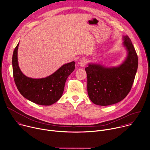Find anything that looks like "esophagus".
Instances as JSON below:
<instances>
[{
  "label": "esophagus",
  "mask_w": 150,
  "mask_h": 150,
  "mask_svg": "<svg viewBox=\"0 0 150 150\" xmlns=\"http://www.w3.org/2000/svg\"><path fill=\"white\" fill-rule=\"evenodd\" d=\"M86 64V61L85 60V58H82L81 59H80V61H79V64L81 67H84L85 66Z\"/></svg>",
  "instance_id": "1"
}]
</instances>
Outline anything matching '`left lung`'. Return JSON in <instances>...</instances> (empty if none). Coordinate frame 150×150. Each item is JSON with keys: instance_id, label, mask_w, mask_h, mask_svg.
Listing matches in <instances>:
<instances>
[{"instance_id": "left-lung-1", "label": "left lung", "mask_w": 150, "mask_h": 150, "mask_svg": "<svg viewBox=\"0 0 150 150\" xmlns=\"http://www.w3.org/2000/svg\"><path fill=\"white\" fill-rule=\"evenodd\" d=\"M127 57L118 67L107 68L89 64L85 69L87 75V91L95 104L107 106L124 99L129 92L138 68V56L128 36H123Z\"/></svg>"}]
</instances>
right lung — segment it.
Returning <instances> with one entry per match:
<instances>
[{
	"instance_id": "add662e5",
	"label": "right lung",
	"mask_w": 150,
	"mask_h": 150,
	"mask_svg": "<svg viewBox=\"0 0 150 150\" xmlns=\"http://www.w3.org/2000/svg\"><path fill=\"white\" fill-rule=\"evenodd\" d=\"M19 43L12 57L13 75L17 88L28 100L41 105H51L61 98L65 82L75 69V62L62 65L53 74L46 78L33 79L25 76L21 71L18 61Z\"/></svg>"
}]
</instances>
